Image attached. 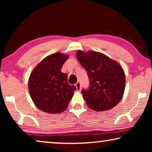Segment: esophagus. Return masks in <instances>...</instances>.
I'll return each instance as SVG.
<instances>
[{
	"mask_svg": "<svg viewBox=\"0 0 152 152\" xmlns=\"http://www.w3.org/2000/svg\"><path fill=\"white\" fill-rule=\"evenodd\" d=\"M75 86L76 87L77 91H80V90H81V83H80V81L77 82V83L75 84Z\"/></svg>",
	"mask_w": 152,
	"mask_h": 152,
	"instance_id": "1",
	"label": "esophagus"
}]
</instances>
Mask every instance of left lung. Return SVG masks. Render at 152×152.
Masks as SVG:
<instances>
[{"label":"left lung","mask_w":152,"mask_h":152,"mask_svg":"<svg viewBox=\"0 0 152 152\" xmlns=\"http://www.w3.org/2000/svg\"><path fill=\"white\" fill-rule=\"evenodd\" d=\"M76 58L88 74L89 87L81 91L88 107L96 111H104L116 106L125 88L122 67L100 52L84 53L79 50Z\"/></svg>","instance_id":"obj_1"}]
</instances>
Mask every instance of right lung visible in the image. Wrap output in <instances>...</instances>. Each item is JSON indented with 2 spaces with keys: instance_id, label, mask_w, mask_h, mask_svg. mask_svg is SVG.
<instances>
[{
  "instance_id": "1",
  "label": "right lung",
  "mask_w": 152,
  "mask_h": 152,
  "mask_svg": "<svg viewBox=\"0 0 152 152\" xmlns=\"http://www.w3.org/2000/svg\"><path fill=\"white\" fill-rule=\"evenodd\" d=\"M68 56L57 53L48 56L31 74L28 86L30 96L38 109L48 113H60L76 91L68 83V75L61 72Z\"/></svg>"
}]
</instances>
